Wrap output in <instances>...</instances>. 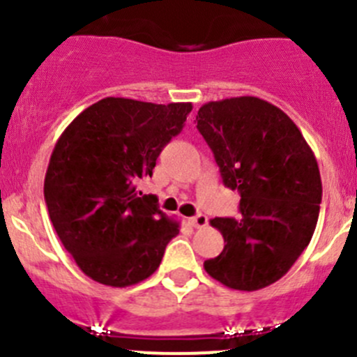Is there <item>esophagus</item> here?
<instances>
[{
	"label": "esophagus",
	"instance_id": "esophagus-1",
	"mask_svg": "<svg viewBox=\"0 0 357 357\" xmlns=\"http://www.w3.org/2000/svg\"><path fill=\"white\" fill-rule=\"evenodd\" d=\"M188 221H190V225H192V227L202 228V227H206V225H207V216H206V214H197V216L190 218Z\"/></svg>",
	"mask_w": 357,
	"mask_h": 357
}]
</instances>
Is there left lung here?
<instances>
[{
  "label": "left lung",
  "mask_w": 357,
  "mask_h": 357,
  "mask_svg": "<svg viewBox=\"0 0 357 357\" xmlns=\"http://www.w3.org/2000/svg\"><path fill=\"white\" fill-rule=\"evenodd\" d=\"M197 129L225 186L241 195L242 214L211 220L227 244L204 268L238 291L274 284L316 230L323 197L316 157L282 109L251 96L204 105Z\"/></svg>",
  "instance_id": "left-lung-1"
}]
</instances>
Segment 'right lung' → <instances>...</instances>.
Here are the masks:
<instances>
[{
	"label": "right lung",
	"instance_id": "1",
	"mask_svg": "<svg viewBox=\"0 0 357 357\" xmlns=\"http://www.w3.org/2000/svg\"><path fill=\"white\" fill-rule=\"evenodd\" d=\"M192 102L106 98L61 134L45 176L48 216L79 271L126 288L150 278L179 223L137 195L165 144L183 130Z\"/></svg>",
	"mask_w": 357,
	"mask_h": 357
}]
</instances>
